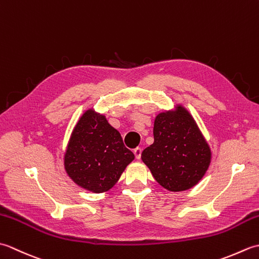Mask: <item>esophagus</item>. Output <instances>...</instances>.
I'll return each instance as SVG.
<instances>
[{
  "label": "esophagus",
  "instance_id": "34e87169",
  "mask_svg": "<svg viewBox=\"0 0 259 259\" xmlns=\"http://www.w3.org/2000/svg\"><path fill=\"white\" fill-rule=\"evenodd\" d=\"M141 152H142V149H141L140 147H137L136 149H134V153H135L136 159H140L141 158Z\"/></svg>",
  "mask_w": 259,
  "mask_h": 259
}]
</instances>
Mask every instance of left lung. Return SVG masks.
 <instances>
[{"mask_svg": "<svg viewBox=\"0 0 259 259\" xmlns=\"http://www.w3.org/2000/svg\"><path fill=\"white\" fill-rule=\"evenodd\" d=\"M155 141L141 159L159 184L170 191H183L198 184L211 159L208 144L185 108L159 113L153 124Z\"/></svg>", "mask_w": 259, "mask_h": 259, "instance_id": "obj_1", "label": "left lung"}]
</instances>
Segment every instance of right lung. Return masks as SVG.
Segmentation results:
<instances>
[{
    "label": "right lung",
    "mask_w": 259,
    "mask_h": 259,
    "mask_svg": "<svg viewBox=\"0 0 259 259\" xmlns=\"http://www.w3.org/2000/svg\"><path fill=\"white\" fill-rule=\"evenodd\" d=\"M135 155L118 130L92 110L82 115L71 135L64 168L76 185L92 192L112 188Z\"/></svg>",
    "instance_id": "add662e5"
}]
</instances>
